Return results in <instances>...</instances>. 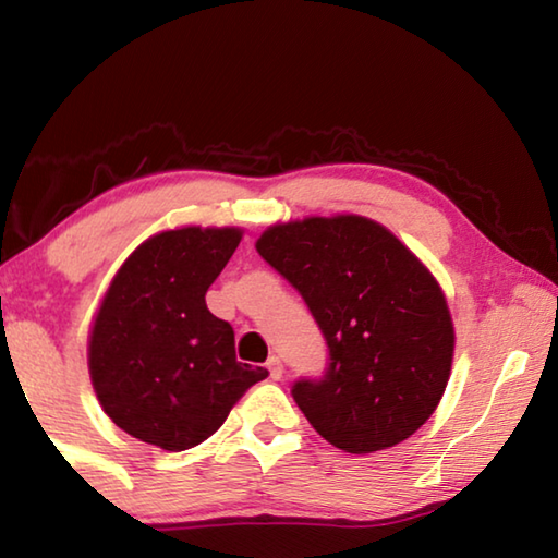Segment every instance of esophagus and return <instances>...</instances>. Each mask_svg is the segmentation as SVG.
Returning <instances> with one entry per match:
<instances>
[{"label":"esophagus","mask_w":558,"mask_h":558,"mask_svg":"<svg viewBox=\"0 0 558 558\" xmlns=\"http://www.w3.org/2000/svg\"><path fill=\"white\" fill-rule=\"evenodd\" d=\"M266 369L270 372V379H280L282 376V362H280V356H270L268 362H266Z\"/></svg>","instance_id":"esophagus-1"}]
</instances>
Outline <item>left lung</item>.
I'll return each instance as SVG.
<instances>
[{
	"label": "left lung",
	"mask_w": 558,
	"mask_h": 558,
	"mask_svg": "<svg viewBox=\"0 0 558 558\" xmlns=\"http://www.w3.org/2000/svg\"><path fill=\"white\" fill-rule=\"evenodd\" d=\"M256 248L313 313L329 362L292 399L319 436L354 456L413 436L446 391L456 332L428 268L364 216L276 223Z\"/></svg>",
	"instance_id": "left-lung-1"
}]
</instances>
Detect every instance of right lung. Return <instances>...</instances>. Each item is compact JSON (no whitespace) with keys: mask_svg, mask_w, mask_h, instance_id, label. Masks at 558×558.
Here are the masks:
<instances>
[{"mask_svg":"<svg viewBox=\"0 0 558 558\" xmlns=\"http://www.w3.org/2000/svg\"><path fill=\"white\" fill-rule=\"evenodd\" d=\"M239 243L241 229L162 231L112 278L88 369L102 411L132 438L172 452L199 446L268 376L235 362L233 327L204 300Z\"/></svg>","mask_w":558,"mask_h":558,"instance_id":"obj_1","label":"right lung"}]
</instances>
